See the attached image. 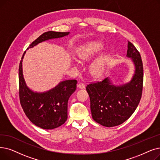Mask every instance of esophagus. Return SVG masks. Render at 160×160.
Returning a JSON list of instances; mask_svg holds the SVG:
<instances>
[{
	"label": "esophagus",
	"instance_id": "1",
	"mask_svg": "<svg viewBox=\"0 0 160 160\" xmlns=\"http://www.w3.org/2000/svg\"><path fill=\"white\" fill-rule=\"evenodd\" d=\"M78 88L80 89H84V88H85V84H84V83H79L78 85Z\"/></svg>",
	"mask_w": 160,
	"mask_h": 160
}]
</instances>
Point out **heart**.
<instances>
[{
    "label": "heart",
    "instance_id": "1",
    "mask_svg": "<svg viewBox=\"0 0 160 160\" xmlns=\"http://www.w3.org/2000/svg\"><path fill=\"white\" fill-rule=\"evenodd\" d=\"M104 48L103 44L100 41H92L86 43L80 47L78 51V55L80 59L87 60L100 52ZM107 57L106 55H101L96 59L90 67V71L95 76H99L105 70Z\"/></svg>",
    "mask_w": 160,
    "mask_h": 160
}]
</instances>
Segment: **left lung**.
I'll return each mask as SVG.
<instances>
[{
	"label": "left lung",
	"mask_w": 160,
	"mask_h": 160,
	"mask_svg": "<svg viewBox=\"0 0 160 160\" xmlns=\"http://www.w3.org/2000/svg\"><path fill=\"white\" fill-rule=\"evenodd\" d=\"M127 57L135 65V74L126 84L114 86L107 78L86 86L93 119L105 127L122 124L133 114L140 102L143 87V65L140 53L128 41Z\"/></svg>",
	"instance_id": "1"
}]
</instances>
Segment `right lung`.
<instances>
[{"label": "right lung", "instance_id": "right-lung-1", "mask_svg": "<svg viewBox=\"0 0 160 160\" xmlns=\"http://www.w3.org/2000/svg\"><path fill=\"white\" fill-rule=\"evenodd\" d=\"M69 32L48 31L37 38L27 48H32L50 39L68 35ZM19 67V95L21 105L29 120L35 126L44 129H53L61 126L67 120V108L69 97L75 92L77 80L61 82L49 91L34 92L27 86L23 76L22 60Z\"/></svg>", "mask_w": 160, "mask_h": 160}]
</instances>
